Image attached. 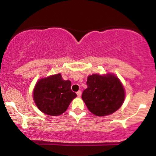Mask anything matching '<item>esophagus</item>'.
<instances>
[{"mask_svg":"<svg viewBox=\"0 0 156 156\" xmlns=\"http://www.w3.org/2000/svg\"><path fill=\"white\" fill-rule=\"evenodd\" d=\"M77 95H78V98H80V96H81V92H80V91H78V92H77Z\"/></svg>","mask_w":156,"mask_h":156,"instance_id":"obj_1","label":"esophagus"}]
</instances>
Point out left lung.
<instances>
[{
    "label": "left lung",
    "mask_w": 156,
    "mask_h": 156,
    "mask_svg": "<svg viewBox=\"0 0 156 156\" xmlns=\"http://www.w3.org/2000/svg\"><path fill=\"white\" fill-rule=\"evenodd\" d=\"M87 84L82 100L93 114L107 116L122 106L125 101V88L114 74H92L87 78Z\"/></svg>",
    "instance_id": "obj_1"
}]
</instances>
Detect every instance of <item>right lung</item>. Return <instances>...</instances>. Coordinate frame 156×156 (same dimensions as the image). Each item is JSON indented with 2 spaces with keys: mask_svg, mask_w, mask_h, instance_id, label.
Returning <instances> with one entry per match:
<instances>
[{
  "mask_svg": "<svg viewBox=\"0 0 156 156\" xmlns=\"http://www.w3.org/2000/svg\"><path fill=\"white\" fill-rule=\"evenodd\" d=\"M71 82L64 80L60 73L37 80L33 99L39 110L50 116H58L66 112L77 94L71 90Z\"/></svg>",
  "mask_w": 156,
  "mask_h": 156,
  "instance_id": "right-lung-1",
  "label": "right lung"
}]
</instances>
